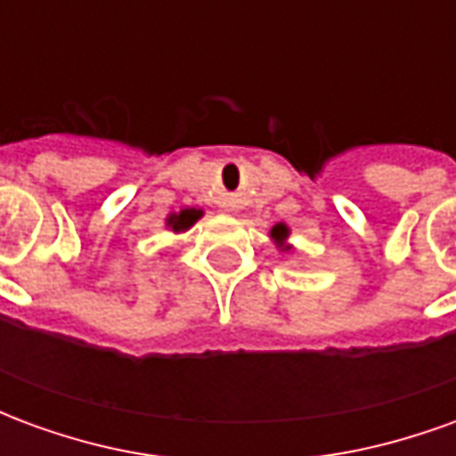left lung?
<instances>
[{"mask_svg":"<svg viewBox=\"0 0 456 456\" xmlns=\"http://www.w3.org/2000/svg\"><path fill=\"white\" fill-rule=\"evenodd\" d=\"M271 237L276 239V241H283V239L288 237V229H286V224H276V227L271 229Z\"/></svg>","mask_w":456,"mask_h":456,"instance_id":"left-lung-1","label":"left lung"}]
</instances>
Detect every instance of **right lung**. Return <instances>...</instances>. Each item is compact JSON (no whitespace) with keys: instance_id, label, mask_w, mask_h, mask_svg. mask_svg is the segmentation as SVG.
I'll return each mask as SVG.
<instances>
[{"instance_id":"1","label":"right lung","mask_w":456,"mask_h":456,"mask_svg":"<svg viewBox=\"0 0 456 456\" xmlns=\"http://www.w3.org/2000/svg\"><path fill=\"white\" fill-rule=\"evenodd\" d=\"M200 215H202L200 209H183L180 215H173V217L168 219V224H170V229H173V232H180V229L185 232V229L192 227V224L198 222Z\"/></svg>"}]
</instances>
